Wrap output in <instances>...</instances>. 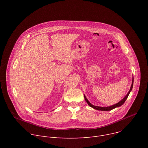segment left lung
<instances>
[{
	"label": "left lung",
	"mask_w": 148,
	"mask_h": 148,
	"mask_svg": "<svg viewBox=\"0 0 148 148\" xmlns=\"http://www.w3.org/2000/svg\"><path fill=\"white\" fill-rule=\"evenodd\" d=\"M133 85H134V77H132V84H131V86L130 90L129 92H128V94L125 95V97H124L122 100H121V101H120L119 102H118V103H115V104H114V105H111V106L105 107H98V106H95V105H94L91 104V103L89 102V101L87 99V98H86V95H84V98H85V100L86 101V102H87V103L90 105V106L91 107H92V108L95 109V110H98V111H111V110H113V109H114V108H118V107H121L122 105H123V103L125 102L126 99H127V98H128V95H129L130 93V92H131V91H132V88H133Z\"/></svg>",
	"instance_id": "1"
}]
</instances>
